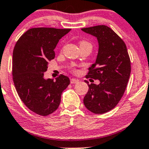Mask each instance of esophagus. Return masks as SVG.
<instances>
[{
  "instance_id": "obj_1",
  "label": "esophagus",
  "mask_w": 149,
  "mask_h": 149,
  "mask_svg": "<svg viewBox=\"0 0 149 149\" xmlns=\"http://www.w3.org/2000/svg\"><path fill=\"white\" fill-rule=\"evenodd\" d=\"M79 82V80L76 79H70V83L71 84H76V83Z\"/></svg>"
}]
</instances>
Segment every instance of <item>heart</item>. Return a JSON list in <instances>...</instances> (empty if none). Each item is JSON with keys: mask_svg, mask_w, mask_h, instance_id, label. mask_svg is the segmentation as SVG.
Wrapping results in <instances>:
<instances>
[{"mask_svg": "<svg viewBox=\"0 0 149 149\" xmlns=\"http://www.w3.org/2000/svg\"><path fill=\"white\" fill-rule=\"evenodd\" d=\"M81 43H86V42H80V44H81ZM73 70H75L74 69H73Z\"/></svg>", "mask_w": 149, "mask_h": 149, "instance_id": "heart-1", "label": "heart"}]
</instances>
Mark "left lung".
I'll return each mask as SVG.
<instances>
[{"label": "left lung", "mask_w": 149, "mask_h": 149, "mask_svg": "<svg viewBox=\"0 0 149 149\" xmlns=\"http://www.w3.org/2000/svg\"><path fill=\"white\" fill-rule=\"evenodd\" d=\"M81 30L98 40L96 60L89 68L86 78L100 81L99 84H88L84 104L93 113H105L115 108L123 95L131 73L130 58L124 42L108 26L101 25Z\"/></svg>", "instance_id": "obj_1"}]
</instances>
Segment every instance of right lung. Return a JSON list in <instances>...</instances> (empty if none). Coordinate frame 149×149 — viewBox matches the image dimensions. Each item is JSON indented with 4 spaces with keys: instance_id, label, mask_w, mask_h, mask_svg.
Segmentation results:
<instances>
[{
    "instance_id": "add662e5",
    "label": "right lung",
    "mask_w": 149,
    "mask_h": 149,
    "mask_svg": "<svg viewBox=\"0 0 149 149\" xmlns=\"http://www.w3.org/2000/svg\"><path fill=\"white\" fill-rule=\"evenodd\" d=\"M70 29L33 28L25 32L13 51L12 76L18 95L30 110L42 116L59 107L61 95L70 84L68 76L56 80L44 78L49 61L55 57L54 50L59 40Z\"/></svg>"
}]
</instances>
